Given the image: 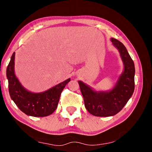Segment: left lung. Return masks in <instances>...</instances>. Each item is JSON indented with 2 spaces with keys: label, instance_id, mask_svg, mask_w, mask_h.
Returning <instances> with one entry per match:
<instances>
[{
  "label": "left lung",
  "instance_id": "8db88e82",
  "mask_svg": "<svg viewBox=\"0 0 152 152\" xmlns=\"http://www.w3.org/2000/svg\"><path fill=\"white\" fill-rule=\"evenodd\" d=\"M110 41L120 53L124 70L114 87L108 91H96L78 81L86 110L96 117H110L121 111L132 97L135 88V66L127 49L114 38Z\"/></svg>",
  "mask_w": 152,
  "mask_h": 152
}]
</instances>
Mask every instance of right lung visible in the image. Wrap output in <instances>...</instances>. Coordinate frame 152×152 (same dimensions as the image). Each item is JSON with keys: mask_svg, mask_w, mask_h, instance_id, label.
<instances>
[{"mask_svg": "<svg viewBox=\"0 0 152 152\" xmlns=\"http://www.w3.org/2000/svg\"><path fill=\"white\" fill-rule=\"evenodd\" d=\"M15 56L14 52L7 68L9 91L11 99L22 112L29 116L42 117L52 114L57 109L61 92L70 81V78L44 92L29 91L23 86L15 75Z\"/></svg>", "mask_w": 152, "mask_h": 152, "instance_id": "1", "label": "right lung"}]
</instances>
